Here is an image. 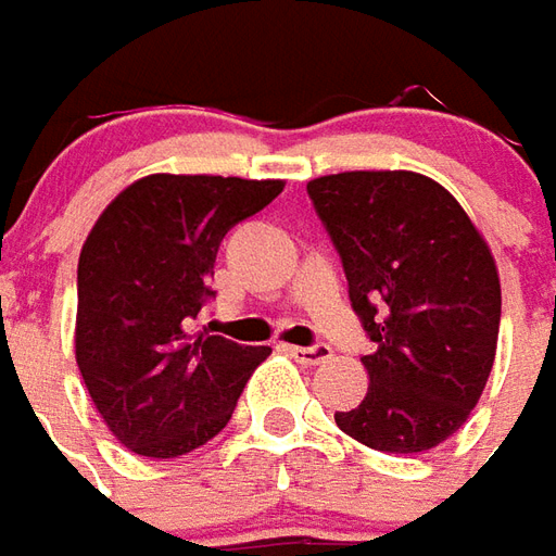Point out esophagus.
I'll return each instance as SVG.
<instances>
[{"mask_svg":"<svg viewBox=\"0 0 556 556\" xmlns=\"http://www.w3.org/2000/svg\"><path fill=\"white\" fill-rule=\"evenodd\" d=\"M285 353L290 359H296L299 365H320L332 356V350L326 344H317V348H299V344H285Z\"/></svg>","mask_w":556,"mask_h":556,"instance_id":"34e87169","label":"esophagus"}]
</instances>
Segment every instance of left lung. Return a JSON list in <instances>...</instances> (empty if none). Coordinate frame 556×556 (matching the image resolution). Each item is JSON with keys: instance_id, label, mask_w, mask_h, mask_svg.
<instances>
[{"instance_id": "8db88e82", "label": "left lung", "mask_w": 556, "mask_h": 556, "mask_svg": "<svg viewBox=\"0 0 556 556\" xmlns=\"http://www.w3.org/2000/svg\"><path fill=\"white\" fill-rule=\"evenodd\" d=\"M308 194L377 344L362 356L368 395L334 422L377 452L440 446L470 419L494 368L500 275L485 236L422 173H332L311 179Z\"/></svg>"}]
</instances>
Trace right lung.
<instances>
[{
  "instance_id": "add662e5",
  "label": "right lung",
  "mask_w": 556,
  "mask_h": 556,
  "mask_svg": "<svg viewBox=\"0 0 556 556\" xmlns=\"http://www.w3.org/2000/svg\"><path fill=\"white\" fill-rule=\"evenodd\" d=\"M281 179L152 173L110 200L77 263L74 356L113 437L179 458L230 422L271 348L194 332L224 233L269 206Z\"/></svg>"
}]
</instances>
